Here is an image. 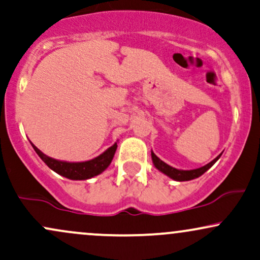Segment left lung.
Returning <instances> with one entry per match:
<instances>
[{"instance_id":"left-lung-1","label":"left lung","mask_w":260,"mask_h":260,"mask_svg":"<svg viewBox=\"0 0 260 260\" xmlns=\"http://www.w3.org/2000/svg\"><path fill=\"white\" fill-rule=\"evenodd\" d=\"M220 156H221V154H220L219 156H216L213 161H210V162L207 164V165L202 166V168H198L194 170H180V169L172 168V166H170L166 162H164V161L159 159V157L154 154V151L151 150V160H153V164H154L155 168L159 170L160 172H162L164 175L168 176V177L172 178L174 181H178V182L190 181V180H194V178L201 177L204 172H207L208 170L210 169L211 166H213L214 164H215L216 161L220 159Z\"/></svg>"}]
</instances>
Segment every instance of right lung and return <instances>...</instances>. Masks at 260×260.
Returning <instances> with one entry per match:
<instances>
[{
    "mask_svg": "<svg viewBox=\"0 0 260 260\" xmlns=\"http://www.w3.org/2000/svg\"><path fill=\"white\" fill-rule=\"evenodd\" d=\"M31 147L34 148V150L37 151V154L40 156V159L49 166L52 171H55L56 174L63 176L66 178H70V180L74 181H82V180H89V178L95 177V176L103 174L105 170L109 168V165L111 164L113 159V155L116 153V149H117V142L115 144L111 145L110 148H107L103 154H100L99 156L94 157L91 160L86 161H78V162H72V161H63V160H57L53 159V157L47 156L46 154H44L40 149H38L34 144L30 142Z\"/></svg>",
    "mask_w": 260,
    "mask_h": 260,
    "instance_id": "1",
    "label": "right lung"
}]
</instances>
